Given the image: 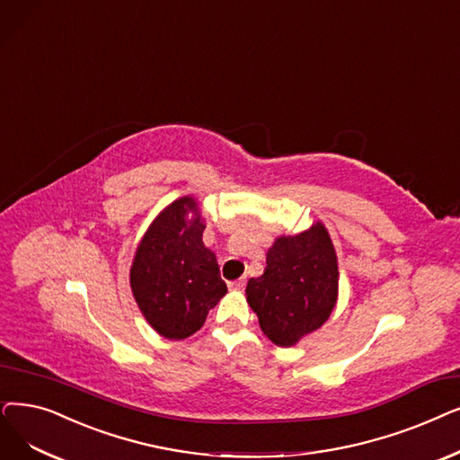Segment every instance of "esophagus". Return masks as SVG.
Masks as SVG:
<instances>
[{"mask_svg": "<svg viewBox=\"0 0 460 460\" xmlns=\"http://www.w3.org/2000/svg\"><path fill=\"white\" fill-rule=\"evenodd\" d=\"M244 286H246V279L244 278H238V279H234V282H229V289H244Z\"/></svg>", "mask_w": 460, "mask_h": 460, "instance_id": "obj_1", "label": "esophagus"}]
</instances>
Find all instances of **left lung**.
Segmentation results:
<instances>
[{
    "mask_svg": "<svg viewBox=\"0 0 460 460\" xmlns=\"http://www.w3.org/2000/svg\"><path fill=\"white\" fill-rule=\"evenodd\" d=\"M246 298L270 342L295 346L322 327L338 298V259L322 222L278 236L267 252L265 272L250 278Z\"/></svg>",
    "mask_w": 460,
    "mask_h": 460,
    "instance_id": "8db88e82",
    "label": "left lung"
}]
</instances>
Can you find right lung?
<instances>
[{"mask_svg":"<svg viewBox=\"0 0 460 460\" xmlns=\"http://www.w3.org/2000/svg\"><path fill=\"white\" fill-rule=\"evenodd\" d=\"M203 231L199 205L186 195L157 214L135 252L133 296L152 329L169 341L201 329L208 310L227 293Z\"/></svg>","mask_w":460,"mask_h":460,"instance_id":"obj_1","label":"right lung"}]
</instances>
